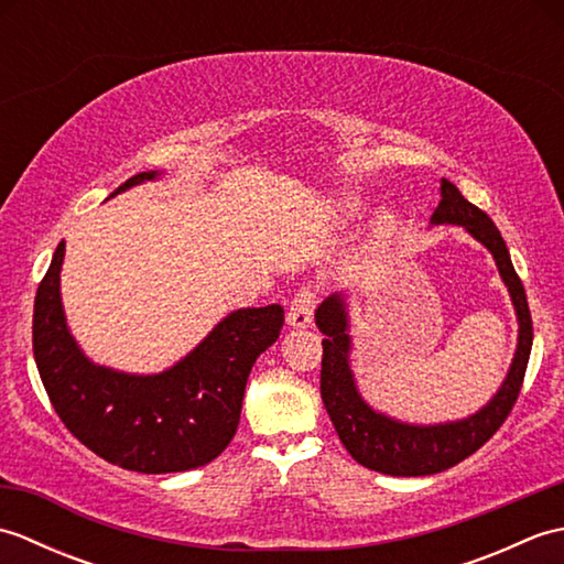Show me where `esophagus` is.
<instances>
[{"label": "esophagus", "instance_id": "34e87169", "mask_svg": "<svg viewBox=\"0 0 564 564\" xmlns=\"http://www.w3.org/2000/svg\"><path fill=\"white\" fill-rule=\"evenodd\" d=\"M315 305H317V295L310 285H303L301 291L295 293L293 303L289 307V315H285V322L291 327L301 329V327H310L313 325V315H315Z\"/></svg>", "mask_w": 564, "mask_h": 564}]
</instances>
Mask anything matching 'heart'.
Instances as JSON below:
<instances>
[{
    "label": "heart",
    "mask_w": 564,
    "mask_h": 564,
    "mask_svg": "<svg viewBox=\"0 0 564 564\" xmlns=\"http://www.w3.org/2000/svg\"><path fill=\"white\" fill-rule=\"evenodd\" d=\"M358 208H361V203H358V200H344V206H341V210L346 215H356Z\"/></svg>",
    "instance_id": "obj_1"
}]
</instances>
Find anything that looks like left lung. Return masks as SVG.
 Segmentation results:
<instances>
[{
  "label": "left lung",
  "mask_w": 564,
  "mask_h": 564,
  "mask_svg": "<svg viewBox=\"0 0 564 564\" xmlns=\"http://www.w3.org/2000/svg\"><path fill=\"white\" fill-rule=\"evenodd\" d=\"M431 225H460L477 242L489 249L501 281L509 289L513 310H517L519 344L505 382L480 412L446 424H404L376 412L356 388L349 364L351 337L344 295L334 293L317 307L315 322L319 332L325 334V339H322L319 392L332 424L356 463L394 477L436 475L482 448L505 424L519 398L533 346V322L523 283L513 271L507 242L501 239L497 225L489 220V215L473 206L448 178H441V203L431 215Z\"/></svg>",
  "instance_id": "left-lung-1"
}]
</instances>
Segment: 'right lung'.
Here are the masks:
<instances>
[{
  "label": "right lung",
  "instance_id": "1",
  "mask_svg": "<svg viewBox=\"0 0 564 564\" xmlns=\"http://www.w3.org/2000/svg\"><path fill=\"white\" fill-rule=\"evenodd\" d=\"M160 172L130 176L111 196ZM59 242L33 305V356L57 416L99 458L145 475L184 473L218 458L232 441L251 366L279 339L283 307H242L194 351L154 376L89 361L59 301Z\"/></svg>",
  "mask_w": 564,
  "mask_h": 564
}]
</instances>
